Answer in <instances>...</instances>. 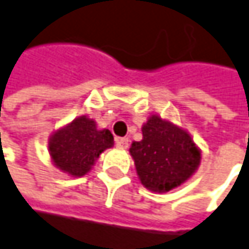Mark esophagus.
<instances>
[{
    "mask_svg": "<svg viewBox=\"0 0 249 249\" xmlns=\"http://www.w3.org/2000/svg\"><path fill=\"white\" fill-rule=\"evenodd\" d=\"M115 145L118 147V148H126L128 147V138H117L115 140Z\"/></svg>",
    "mask_w": 249,
    "mask_h": 249,
    "instance_id": "obj_1",
    "label": "esophagus"
}]
</instances>
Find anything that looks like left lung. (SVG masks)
I'll return each mask as SVG.
<instances>
[{
    "mask_svg": "<svg viewBox=\"0 0 249 249\" xmlns=\"http://www.w3.org/2000/svg\"><path fill=\"white\" fill-rule=\"evenodd\" d=\"M142 140L131 144L141 183L153 192H169L184 183L200 164V150L180 126L151 115L142 125Z\"/></svg>",
    "mask_w": 249,
    "mask_h": 249,
    "instance_id": "8db88e82",
    "label": "left lung"
}]
</instances>
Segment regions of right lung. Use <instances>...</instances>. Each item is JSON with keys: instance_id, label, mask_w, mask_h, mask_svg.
I'll list each match as a JSON object with an SVG mask.
<instances>
[{"instance_id": "1", "label": "right lung", "mask_w": 249, "mask_h": 249, "mask_svg": "<svg viewBox=\"0 0 249 249\" xmlns=\"http://www.w3.org/2000/svg\"><path fill=\"white\" fill-rule=\"evenodd\" d=\"M114 145L109 129H98L88 117H79L57 129L49 140L50 157L57 169L73 177L88 173L99 154Z\"/></svg>"}]
</instances>
